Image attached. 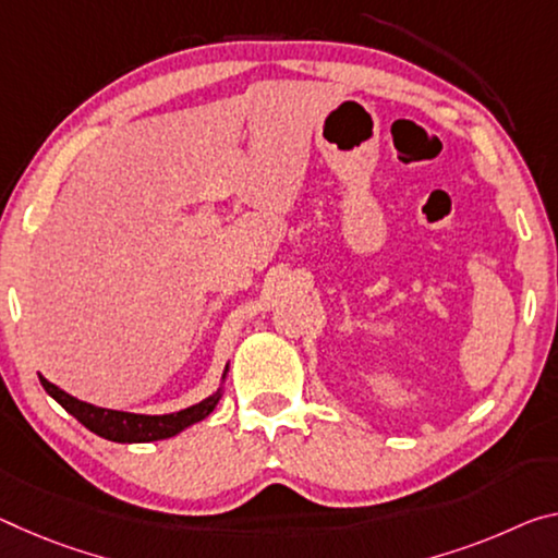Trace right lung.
<instances>
[{
	"label": "right lung",
	"mask_w": 558,
	"mask_h": 558,
	"mask_svg": "<svg viewBox=\"0 0 558 558\" xmlns=\"http://www.w3.org/2000/svg\"><path fill=\"white\" fill-rule=\"evenodd\" d=\"M228 367L231 365H226L223 377H220V387L214 395H208L206 400H201L198 404H191L185 407V410L171 412V414H136V412L104 410V407L82 402L69 392L59 390V387L51 385L47 377L39 375V383L44 390H47V395L54 397V400L64 407L72 417L82 422L88 432H94V435H99L109 441H119V445H138V441H158V439L175 437L179 432L189 429L191 424L206 420L208 414L218 407L220 397H223Z\"/></svg>",
	"instance_id": "right-lung-1"
}]
</instances>
